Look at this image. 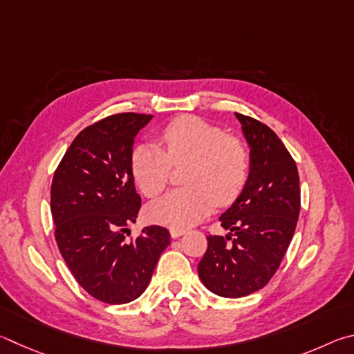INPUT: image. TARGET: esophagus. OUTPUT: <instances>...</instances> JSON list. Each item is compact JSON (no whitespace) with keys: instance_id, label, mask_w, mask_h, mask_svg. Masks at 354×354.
<instances>
[{"instance_id":"34e87169","label":"esophagus","mask_w":354,"mask_h":354,"mask_svg":"<svg viewBox=\"0 0 354 354\" xmlns=\"http://www.w3.org/2000/svg\"><path fill=\"white\" fill-rule=\"evenodd\" d=\"M185 232H187V230H185V228H177V227H172L171 230H169L172 238H180L182 234H185Z\"/></svg>"}]
</instances>
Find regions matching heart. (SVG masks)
<instances>
[{
    "label": "heart",
    "mask_w": 354,
    "mask_h": 354,
    "mask_svg": "<svg viewBox=\"0 0 354 354\" xmlns=\"http://www.w3.org/2000/svg\"><path fill=\"white\" fill-rule=\"evenodd\" d=\"M165 151L152 142L133 147L130 171L146 197L160 196L169 180L171 165L189 167L188 188L176 189L147 208L149 219L171 227H189L212 212L216 203L228 205L241 194L250 171L244 142L202 118L185 115L161 132Z\"/></svg>",
    "instance_id": "1"
}]
</instances>
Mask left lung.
Returning <instances> with one entry per match:
<instances>
[{
  "instance_id": "left-lung-1",
  "label": "left lung",
  "mask_w": 354,
  "mask_h": 354,
  "mask_svg": "<svg viewBox=\"0 0 354 354\" xmlns=\"http://www.w3.org/2000/svg\"><path fill=\"white\" fill-rule=\"evenodd\" d=\"M250 146L243 193L221 216L227 236L208 234L197 270L205 288L227 299L257 292L280 268L300 214L299 171L277 133L255 118L234 113Z\"/></svg>"
}]
</instances>
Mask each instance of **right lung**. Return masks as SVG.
I'll list each match as a JSON object with an SVG mask.
<instances>
[{"instance_id":"right-lung-1","label":"right lung","mask_w":354,"mask_h":354,"mask_svg":"<svg viewBox=\"0 0 354 354\" xmlns=\"http://www.w3.org/2000/svg\"><path fill=\"white\" fill-rule=\"evenodd\" d=\"M152 115H110L80 132L54 172L51 213L55 243L73 277L109 305L145 292L161 253L171 244L165 227L142 228L127 239L141 197L130 171L133 140Z\"/></svg>"}]
</instances>
